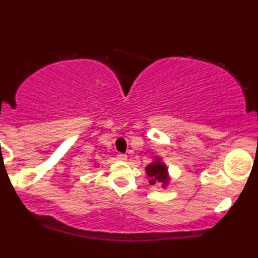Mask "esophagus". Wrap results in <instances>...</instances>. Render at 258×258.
I'll return each mask as SVG.
<instances>
[{
  "label": "esophagus",
  "mask_w": 258,
  "mask_h": 258,
  "mask_svg": "<svg viewBox=\"0 0 258 258\" xmlns=\"http://www.w3.org/2000/svg\"><path fill=\"white\" fill-rule=\"evenodd\" d=\"M118 159L120 161H126V159H127V155L120 153V154H118Z\"/></svg>",
  "instance_id": "34e87169"
}]
</instances>
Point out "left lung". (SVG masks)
Masks as SVG:
<instances>
[{
    "label": "left lung",
    "instance_id": "left-lung-1",
    "mask_svg": "<svg viewBox=\"0 0 258 258\" xmlns=\"http://www.w3.org/2000/svg\"><path fill=\"white\" fill-rule=\"evenodd\" d=\"M145 172L147 174L150 184H155V186L160 184L161 188H166L172 180L168 172V167L160 157H154L153 161L145 167Z\"/></svg>",
    "mask_w": 258,
    "mask_h": 258
}]
</instances>
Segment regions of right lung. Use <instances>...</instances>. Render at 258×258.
Here are the masks:
<instances>
[{
    "label": "right lung",
    "mask_w": 258,
    "mask_h": 258,
    "mask_svg": "<svg viewBox=\"0 0 258 258\" xmlns=\"http://www.w3.org/2000/svg\"><path fill=\"white\" fill-rule=\"evenodd\" d=\"M94 166H98V164H94Z\"/></svg>",
    "instance_id": "1"
}]
</instances>
